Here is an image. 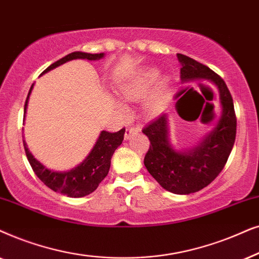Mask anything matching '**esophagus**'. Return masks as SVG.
<instances>
[{
  "mask_svg": "<svg viewBox=\"0 0 259 259\" xmlns=\"http://www.w3.org/2000/svg\"><path fill=\"white\" fill-rule=\"evenodd\" d=\"M139 130H140V126H136V127H134V126H126L125 134H124V139L127 140L130 136L133 135V134L137 133V132H139Z\"/></svg>",
  "mask_w": 259,
  "mask_h": 259,
  "instance_id": "34e87169",
  "label": "esophagus"
}]
</instances>
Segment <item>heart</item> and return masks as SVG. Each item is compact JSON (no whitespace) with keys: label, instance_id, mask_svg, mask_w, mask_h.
I'll return each mask as SVG.
<instances>
[{"label":"heart","instance_id":"obj_1","mask_svg":"<svg viewBox=\"0 0 259 259\" xmlns=\"http://www.w3.org/2000/svg\"><path fill=\"white\" fill-rule=\"evenodd\" d=\"M158 78L156 70H147L136 77L134 80L122 85L118 90L120 97L125 101H139L148 94ZM169 94V84L165 79H162L155 86L149 97L146 101V108L149 112H157L163 108Z\"/></svg>","mask_w":259,"mask_h":259}]
</instances>
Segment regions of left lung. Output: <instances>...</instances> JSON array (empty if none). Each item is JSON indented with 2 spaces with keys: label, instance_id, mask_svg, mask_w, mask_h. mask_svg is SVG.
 I'll return each instance as SVG.
<instances>
[{
  "label": "left lung",
  "instance_id": "left-lung-1",
  "mask_svg": "<svg viewBox=\"0 0 259 259\" xmlns=\"http://www.w3.org/2000/svg\"><path fill=\"white\" fill-rule=\"evenodd\" d=\"M181 80H207L218 90L222 118L214 129L193 149L175 150L168 139L165 113L143 127L150 141L144 156V165L162 187L174 194H191L208 186L225 167L237 133V117L233 99L223 78L205 65L184 54H178Z\"/></svg>",
  "mask_w": 259,
  "mask_h": 259
}]
</instances>
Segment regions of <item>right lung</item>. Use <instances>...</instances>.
Instances as JSON below:
<instances>
[{"instance_id": "add662e5", "label": "right lung", "mask_w": 259, "mask_h": 259, "mask_svg": "<svg viewBox=\"0 0 259 259\" xmlns=\"http://www.w3.org/2000/svg\"><path fill=\"white\" fill-rule=\"evenodd\" d=\"M103 57H104V53L91 54L84 53V52H73V53H70L66 57L61 58L60 60L55 61L54 64L48 66L42 73H46V72L60 66V65L66 63V61L73 59L98 60L102 59ZM33 85L30 86V90L25 103V115ZM124 133H125V127H123V129H120L117 133L102 132L95 147L92 148L91 153L88 155V157L78 167H75L68 171H54L48 169V168L45 167L44 164H41L33 156L32 153L28 150V148H27L25 141H23V147H25L26 156L28 158L30 167L33 168L34 173L36 174V177L48 188H51L54 192L70 196V198H81V196L89 195L90 193L96 191L99 184L108 175L110 164H111V157L117 148L122 144Z\"/></svg>"}]
</instances>
